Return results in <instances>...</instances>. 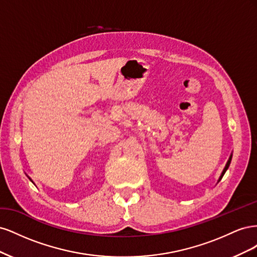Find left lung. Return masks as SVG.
<instances>
[{
  "label": "left lung",
  "mask_w": 257,
  "mask_h": 257,
  "mask_svg": "<svg viewBox=\"0 0 257 257\" xmlns=\"http://www.w3.org/2000/svg\"><path fill=\"white\" fill-rule=\"evenodd\" d=\"M230 161H231V155L229 157V159H228V161H227V163H226V165H225V167H224V169H223V172H222V174H221V176H220V178H219V181L221 180V179L223 178V176H224V174L226 173V170H227V168L229 167V164H230Z\"/></svg>",
  "instance_id": "1"
}]
</instances>
